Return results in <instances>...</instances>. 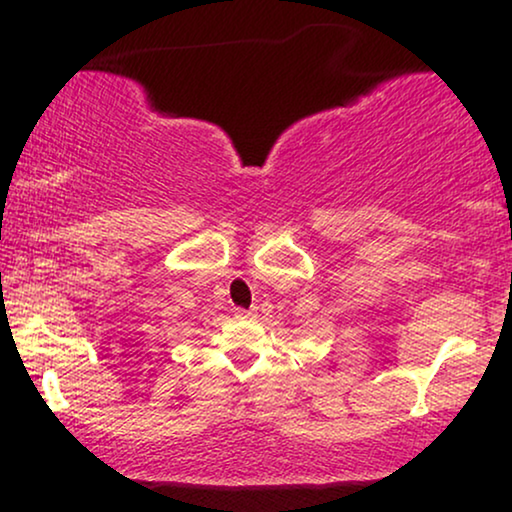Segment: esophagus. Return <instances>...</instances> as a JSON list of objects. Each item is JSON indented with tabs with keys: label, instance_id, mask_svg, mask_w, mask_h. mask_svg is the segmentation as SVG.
<instances>
[{
	"label": "esophagus",
	"instance_id": "1",
	"mask_svg": "<svg viewBox=\"0 0 512 512\" xmlns=\"http://www.w3.org/2000/svg\"><path fill=\"white\" fill-rule=\"evenodd\" d=\"M235 317L237 319H254L256 310H235Z\"/></svg>",
	"mask_w": 512,
	"mask_h": 512
}]
</instances>
